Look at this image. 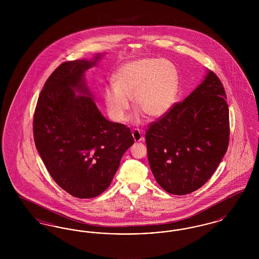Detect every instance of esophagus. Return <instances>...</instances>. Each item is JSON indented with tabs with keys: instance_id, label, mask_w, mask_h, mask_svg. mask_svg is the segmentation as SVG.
<instances>
[{
	"instance_id": "obj_1",
	"label": "esophagus",
	"mask_w": 259,
	"mask_h": 259,
	"mask_svg": "<svg viewBox=\"0 0 259 259\" xmlns=\"http://www.w3.org/2000/svg\"><path fill=\"white\" fill-rule=\"evenodd\" d=\"M132 135H133L135 142H142V141H144V136H143V133L140 130H137V129L133 130L132 131Z\"/></svg>"
}]
</instances>
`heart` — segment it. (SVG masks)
I'll return each mask as SVG.
<instances>
[{
    "mask_svg": "<svg viewBox=\"0 0 259 259\" xmlns=\"http://www.w3.org/2000/svg\"><path fill=\"white\" fill-rule=\"evenodd\" d=\"M112 83L103 92L109 116L115 122H124L132 98L139 109L135 120L140 121L144 112L159 117L170 110L178 93L179 73L171 62L144 58L124 64L113 74Z\"/></svg>",
    "mask_w": 259,
    "mask_h": 259,
    "instance_id": "b5f03b06",
    "label": "heart"
}]
</instances>
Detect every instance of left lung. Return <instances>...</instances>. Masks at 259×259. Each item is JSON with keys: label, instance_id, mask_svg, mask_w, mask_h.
Returning a JSON list of instances; mask_svg holds the SVG:
<instances>
[{"label": "left lung", "instance_id": "8db88e82", "mask_svg": "<svg viewBox=\"0 0 259 259\" xmlns=\"http://www.w3.org/2000/svg\"><path fill=\"white\" fill-rule=\"evenodd\" d=\"M148 163L156 182L174 195L191 193L217 170L229 143V110L217 74L175 104L146 133Z\"/></svg>", "mask_w": 259, "mask_h": 259}]
</instances>
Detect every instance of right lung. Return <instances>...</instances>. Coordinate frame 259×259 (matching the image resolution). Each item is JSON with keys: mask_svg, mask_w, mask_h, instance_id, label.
Wrapping results in <instances>:
<instances>
[{"mask_svg": "<svg viewBox=\"0 0 259 259\" xmlns=\"http://www.w3.org/2000/svg\"><path fill=\"white\" fill-rule=\"evenodd\" d=\"M102 57L62 63L46 81L33 120L35 145L51 178L81 199L110 186L134 144L128 127L102 115L87 87L85 72Z\"/></svg>", "mask_w": 259, "mask_h": 259, "instance_id": "obj_1", "label": "right lung"}]
</instances>
